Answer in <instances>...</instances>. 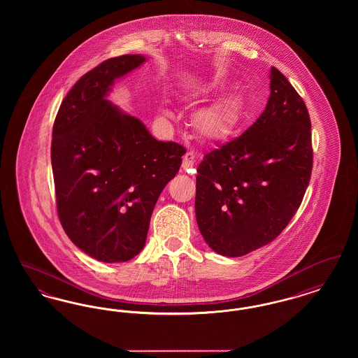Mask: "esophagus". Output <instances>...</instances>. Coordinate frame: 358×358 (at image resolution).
<instances>
[{"label": "esophagus", "instance_id": "esophagus-1", "mask_svg": "<svg viewBox=\"0 0 358 358\" xmlns=\"http://www.w3.org/2000/svg\"><path fill=\"white\" fill-rule=\"evenodd\" d=\"M194 164V154L192 152H187L185 155L182 157V169L184 171H189Z\"/></svg>", "mask_w": 358, "mask_h": 358}]
</instances>
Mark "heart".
I'll list each match as a JSON object with an SVG mask.
<instances>
[{
  "label": "heart",
  "mask_w": 358,
  "mask_h": 358,
  "mask_svg": "<svg viewBox=\"0 0 358 358\" xmlns=\"http://www.w3.org/2000/svg\"><path fill=\"white\" fill-rule=\"evenodd\" d=\"M193 127L200 139L219 143L232 136L238 127V103L234 98L222 99L200 110L193 117Z\"/></svg>",
  "instance_id": "b5f03b06"
}]
</instances>
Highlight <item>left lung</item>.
Segmentation results:
<instances>
[{"mask_svg": "<svg viewBox=\"0 0 358 358\" xmlns=\"http://www.w3.org/2000/svg\"><path fill=\"white\" fill-rule=\"evenodd\" d=\"M264 111L241 136L205 154L196 177V220L206 244L228 257L268 244L287 227L311 169L306 104L286 76L270 71Z\"/></svg>", "mask_w": 358, "mask_h": 358, "instance_id": "1", "label": "left lung"}]
</instances>
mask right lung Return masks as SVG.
<instances>
[{"mask_svg":"<svg viewBox=\"0 0 358 358\" xmlns=\"http://www.w3.org/2000/svg\"><path fill=\"white\" fill-rule=\"evenodd\" d=\"M146 62L113 57L88 71L62 103L51 161L60 222L87 255L120 263L145 247L155 203L185 149L157 141L141 120L107 101L117 79Z\"/></svg>","mask_w":358,"mask_h":358,"instance_id":"obj_1","label":"right lung"}]
</instances>
